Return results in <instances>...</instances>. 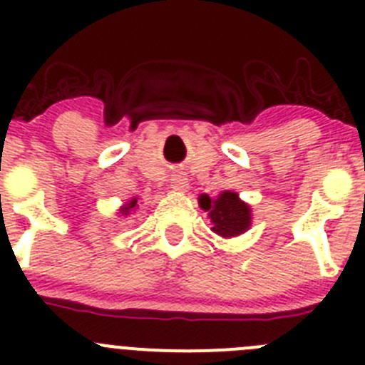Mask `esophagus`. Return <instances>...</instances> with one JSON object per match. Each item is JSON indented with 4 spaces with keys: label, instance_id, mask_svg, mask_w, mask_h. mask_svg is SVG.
<instances>
[{
    "label": "esophagus",
    "instance_id": "obj_1",
    "mask_svg": "<svg viewBox=\"0 0 365 365\" xmlns=\"http://www.w3.org/2000/svg\"><path fill=\"white\" fill-rule=\"evenodd\" d=\"M172 188L177 192H185L188 188V179L185 175H173L172 177Z\"/></svg>",
    "mask_w": 365,
    "mask_h": 365
}]
</instances>
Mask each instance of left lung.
<instances>
[{"mask_svg":"<svg viewBox=\"0 0 365 365\" xmlns=\"http://www.w3.org/2000/svg\"><path fill=\"white\" fill-rule=\"evenodd\" d=\"M202 210L210 212L214 227L212 230L222 237L240 235L250 227V208L240 201L235 192H222L217 199H210L208 195H201L199 199Z\"/></svg>","mask_w":365,"mask_h":365,"instance_id":"8db88e82","label":"left lung"}]
</instances>
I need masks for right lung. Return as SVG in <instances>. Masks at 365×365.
<instances>
[{
  "label": "right lung",
  "mask_w": 365,
  "mask_h": 365,
  "mask_svg": "<svg viewBox=\"0 0 365 365\" xmlns=\"http://www.w3.org/2000/svg\"><path fill=\"white\" fill-rule=\"evenodd\" d=\"M135 206H137V199H131V201H130V205L125 206L124 210H122V214H125V215H128V212H130L131 208H135Z\"/></svg>",
  "instance_id": "right-lung-1"
}]
</instances>
